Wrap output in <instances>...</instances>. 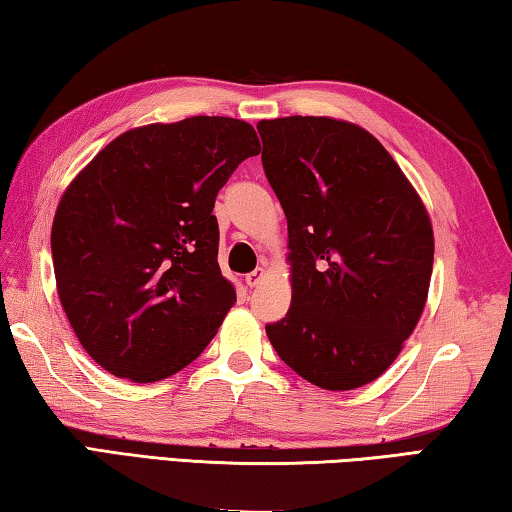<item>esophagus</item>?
Segmentation results:
<instances>
[{"label":"esophagus","mask_w":512,"mask_h":512,"mask_svg":"<svg viewBox=\"0 0 512 512\" xmlns=\"http://www.w3.org/2000/svg\"><path fill=\"white\" fill-rule=\"evenodd\" d=\"M266 277V271L264 268H255L253 273L246 275V284L248 287H257V284H262V280Z\"/></svg>","instance_id":"esophagus-1"}]
</instances>
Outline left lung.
<instances>
[{"label": "left lung", "mask_w": 512, "mask_h": 512, "mask_svg": "<svg viewBox=\"0 0 512 512\" xmlns=\"http://www.w3.org/2000/svg\"><path fill=\"white\" fill-rule=\"evenodd\" d=\"M262 164L287 216L291 307L266 336L325 391L391 368L427 305L433 228L375 135L334 117L262 119Z\"/></svg>", "instance_id": "left-lung-1"}]
</instances>
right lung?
Masks as SVG:
<instances>
[{"label":"right lung","instance_id":"1","mask_svg":"<svg viewBox=\"0 0 512 512\" xmlns=\"http://www.w3.org/2000/svg\"><path fill=\"white\" fill-rule=\"evenodd\" d=\"M262 151L255 128L187 117L121 133L67 185L51 225L60 305L110 375L151 384L189 366L237 302L221 275L219 189Z\"/></svg>","mask_w":512,"mask_h":512}]
</instances>
